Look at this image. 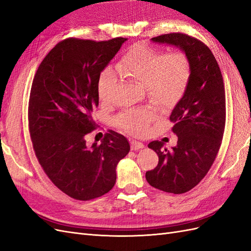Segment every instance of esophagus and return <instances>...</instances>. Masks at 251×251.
Masks as SVG:
<instances>
[{
	"label": "esophagus",
	"mask_w": 251,
	"mask_h": 251,
	"mask_svg": "<svg viewBox=\"0 0 251 251\" xmlns=\"http://www.w3.org/2000/svg\"><path fill=\"white\" fill-rule=\"evenodd\" d=\"M144 148V144L140 141H136V140H133L131 142V149L133 151H137V150H140V149H143Z\"/></svg>",
	"instance_id": "1"
}]
</instances>
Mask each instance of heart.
Segmentation results:
<instances>
[{
	"instance_id": "obj_1",
	"label": "heart",
	"mask_w": 251,
	"mask_h": 251,
	"mask_svg": "<svg viewBox=\"0 0 251 251\" xmlns=\"http://www.w3.org/2000/svg\"><path fill=\"white\" fill-rule=\"evenodd\" d=\"M116 71L123 76L146 86L149 97L155 103L168 108L176 104L183 96L191 79L192 68L185 53H166L144 44H136L128 49L116 65ZM115 75L103 70L98 79L97 93L105 101L110 89L115 83ZM155 114L149 109L127 111L116 118L117 126L133 135L147 132Z\"/></svg>"
}]
</instances>
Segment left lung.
I'll return each instance as SVG.
<instances>
[{"label":"left lung","mask_w":251,"mask_h":251,"mask_svg":"<svg viewBox=\"0 0 251 251\" xmlns=\"http://www.w3.org/2000/svg\"><path fill=\"white\" fill-rule=\"evenodd\" d=\"M151 42L174 46L185 53L192 74L185 93L173 109L172 130L177 146L164 148L162 141H151L159 162L146 173L155 188L172 194L191 191L205 177L214 163L225 127V91L219 65L209 48L183 33H169Z\"/></svg>","instance_id":"obj_1"}]
</instances>
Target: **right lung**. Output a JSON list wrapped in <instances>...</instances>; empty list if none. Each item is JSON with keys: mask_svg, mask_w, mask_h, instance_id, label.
Segmentation results:
<instances>
[{"mask_svg": "<svg viewBox=\"0 0 251 251\" xmlns=\"http://www.w3.org/2000/svg\"><path fill=\"white\" fill-rule=\"evenodd\" d=\"M127 39H67L45 56L32 81L29 131L37 160L57 188L87 201L107 194L116 182L118 162L130 143L114 131L89 147L86 136L97 126L100 73Z\"/></svg>", "mask_w": 251, "mask_h": 251, "instance_id": "right-lung-1", "label": "right lung"}]
</instances>
